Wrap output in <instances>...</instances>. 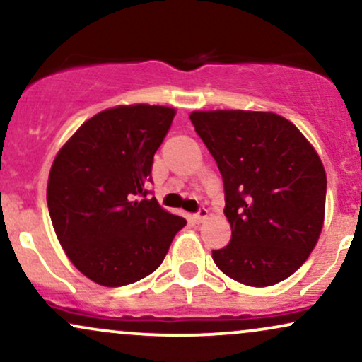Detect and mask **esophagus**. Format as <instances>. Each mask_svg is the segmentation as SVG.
<instances>
[{
	"instance_id": "esophagus-1",
	"label": "esophagus",
	"mask_w": 362,
	"mask_h": 362,
	"mask_svg": "<svg viewBox=\"0 0 362 362\" xmlns=\"http://www.w3.org/2000/svg\"><path fill=\"white\" fill-rule=\"evenodd\" d=\"M207 218H209V211H207L206 207H201V209H199V213H195V214L192 216V219H194L195 223L206 221Z\"/></svg>"
}]
</instances>
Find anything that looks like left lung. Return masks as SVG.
I'll return each instance as SVG.
<instances>
[{
    "label": "left lung",
    "mask_w": 362,
    "mask_h": 362,
    "mask_svg": "<svg viewBox=\"0 0 362 362\" xmlns=\"http://www.w3.org/2000/svg\"><path fill=\"white\" fill-rule=\"evenodd\" d=\"M218 163L231 242L213 250L219 271L253 288L288 279L317 245L327 173L301 131L274 112L194 110L189 115Z\"/></svg>",
    "instance_id": "left-lung-1"
}]
</instances>
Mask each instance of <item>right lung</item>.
<instances>
[{"instance_id": "1", "label": "right lung", "mask_w": 362, "mask_h": 362, "mask_svg": "<svg viewBox=\"0 0 362 362\" xmlns=\"http://www.w3.org/2000/svg\"><path fill=\"white\" fill-rule=\"evenodd\" d=\"M177 110L117 105L83 122L49 172L47 206L62 250L107 288L155 272L187 221L146 199L153 156Z\"/></svg>"}]
</instances>
